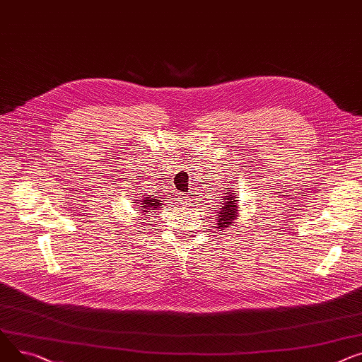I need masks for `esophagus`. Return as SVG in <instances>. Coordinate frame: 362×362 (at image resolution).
<instances>
[{
  "instance_id": "obj_1",
  "label": "esophagus",
  "mask_w": 362,
  "mask_h": 362,
  "mask_svg": "<svg viewBox=\"0 0 362 362\" xmlns=\"http://www.w3.org/2000/svg\"><path fill=\"white\" fill-rule=\"evenodd\" d=\"M180 202H181V204H184V206H193V199H191L189 196H185V194H181L180 196Z\"/></svg>"
}]
</instances>
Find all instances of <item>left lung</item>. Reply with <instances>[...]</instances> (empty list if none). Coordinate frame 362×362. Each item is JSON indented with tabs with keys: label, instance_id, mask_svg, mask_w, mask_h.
<instances>
[{
	"label": "left lung",
	"instance_id": "left-lung-1",
	"mask_svg": "<svg viewBox=\"0 0 362 362\" xmlns=\"http://www.w3.org/2000/svg\"><path fill=\"white\" fill-rule=\"evenodd\" d=\"M237 193L233 189L228 188L225 189L223 196L221 197L222 203H221V207L219 210H214L216 216H218V223H216V228L218 229H226L229 228L233 222H235V219L240 216L238 215V197L235 196Z\"/></svg>",
	"mask_w": 362,
	"mask_h": 362
}]
</instances>
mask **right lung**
Returning <instances> with one entry per match:
<instances>
[{"instance_id": "obj_1", "label": "right lung", "mask_w": 362, "mask_h": 362, "mask_svg": "<svg viewBox=\"0 0 362 362\" xmlns=\"http://www.w3.org/2000/svg\"><path fill=\"white\" fill-rule=\"evenodd\" d=\"M140 206H139V210L140 214L147 216L148 214H153V211H156L159 209V206L162 204L159 199H152V197H144L143 200L137 202Z\"/></svg>"}]
</instances>
